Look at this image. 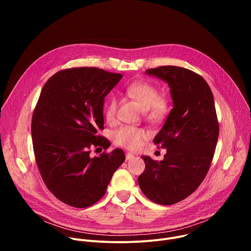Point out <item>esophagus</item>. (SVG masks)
I'll return each instance as SVG.
<instances>
[{
  "label": "esophagus",
  "mask_w": 251,
  "mask_h": 251,
  "mask_svg": "<svg viewBox=\"0 0 251 251\" xmlns=\"http://www.w3.org/2000/svg\"><path fill=\"white\" fill-rule=\"evenodd\" d=\"M132 159H134V155L131 154V153H127V154H126V160L130 161V160H132Z\"/></svg>",
  "instance_id": "esophagus-1"
}]
</instances>
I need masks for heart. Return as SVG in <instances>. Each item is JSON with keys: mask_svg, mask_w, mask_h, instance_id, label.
<instances>
[{"mask_svg": "<svg viewBox=\"0 0 251 251\" xmlns=\"http://www.w3.org/2000/svg\"><path fill=\"white\" fill-rule=\"evenodd\" d=\"M125 93L135 100L143 110H147L150 118H160L166 111L167 101L163 97L159 86L149 81H133L126 85ZM117 111V98L111 95L104 105V116L108 122H113ZM146 133L138 128L123 126L114 134V141L118 146L136 150L142 141L146 138Z\"/></svg>", "mask_w": 251, "mask_h": 251, "instance_id": "heart-1", "label": "heart"}]
</instances>
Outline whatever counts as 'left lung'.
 Segmentation results:
<instances>
[{
    "mask_svg": "<svg viewBox=\"0 0 251 251\" xmlns=\"http://www.w3.org/2000/svg\"><path fill=\"white\" fill-rule=\"evenodd\" d=\"M146 73L169 84L174 108L154 138L167 154L160 162L142 156L146 167L138 183L149 200L170 205L188 198L203 181L216 151L219 121L212 92L200 75L174 65Z\"/></svg>",
    "mask_w": 251,
    "mask_h": 251,
    "instance_id": "obj_1",
    "label": "left lung"
}]
</instances>
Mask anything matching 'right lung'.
<instances>
[{"label":"right lung","mask_w":251,"mask_h":251,"mask_svg":"<svg viewBox=\"0 0 251 251\" xmlns=\"http://www.w3.org/2000/svg\"><path fill=\"white\" fill-rule=\"evenodd\" d=\"M122 76L98 67L63 69L47 81L35 105V161L50 192L70 206L83 208L98 201L125 161L121 149L90 157L93 147L110 145L97 132L104 129V98Z\"/></svg>","instance_id":"obj_1"}]
</instances>
